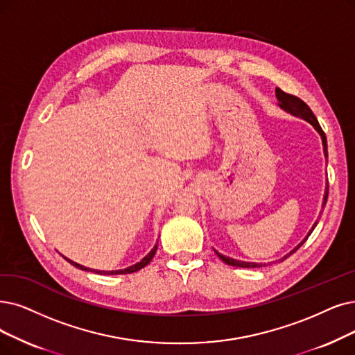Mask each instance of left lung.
Segmentation results:
<instances>
[{
	"label": "left lung",
	"mask_w": 355,
	"mask_h": 355,
	"mask_svg": "<svg viewBox=\"0 0 355 355\" xmlns=\"http://www.w3.org/2000/svg\"><path fill=\"white\" fill-rule=\"evenodd\" d=\"M275 96H277V98H278V106L282 109V110H286L287 113H290V115H293V116H297V118H302V119H304L306 122H309L310 125H313V128L319 132V135H320V138H322V144H323V154H324V157H328V144H326V135H324V132L322 131V128H320V125H319V122H318V119H316V116L313 115V112H311V109L302 101V98H299V97H295V96H293V94H288V93H286V92H282L281 89H275ZM328 191H329V185L328 183H326V188H324V195H323V204H322V207H324V204H326V201H328ZM318 225V221H315V224L311 225V229L309 230V233H307V236L302 240V242L297 245L290 253H287L284 258H281V261H284V259H287L290 254H293L297 249H299L306 240H307V237L311 234V232L315 230V227ZM216 253H217V257L223 261V262H225L227 265H232V266H239V268H261V266H265V263H257V262H243V261H237V259H233V258H229V257H224V254H221L220 252H217L216 250Z\"/></svg>",
	"instance_id": "1"
}]
</instances>
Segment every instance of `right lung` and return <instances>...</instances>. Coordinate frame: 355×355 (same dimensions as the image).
I'll return each mask as SVG.
<instances>
[{
    "label": "right lung",
    "instance_id": "obj_1",
    "mask_svg": "<svg viewBox=\"0 0 355 355\" xmlns=\"http://www.w3.org/2000/svg\"><path fill=\"white\" fill-rule=\"evenodd\" d=\"M155 250H157V245H155L147 254L146 257L141 259L139 262H137L135 265H131V266H128V268H125V269H116V271H98V269H92V268H87V266H83V265H80V263H77V262H74V261H71V259H68V258H65L71 265H74L76 268H78V269H83V271H92V272H96V274H103V275H119V274H132V272H137V271H139L141 268H144L146 265H148L150 263V261L153 259V257L155 254Z\"/></svg>",
    "mask_w": 355,
    "mask_h": 355
}]
</instances>
